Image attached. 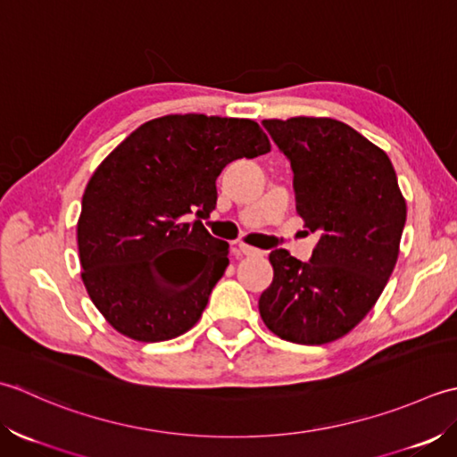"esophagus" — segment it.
I'll use <instances>...</instances> for the list:
<instances>
[{"instance_id":"1","label":"esophagus","mask_w":457,"mask_h":457,"mask_svg":"<svg viewBox=\"0 0 457 457\" xmlns=\"http://www.w3.org/2000/svg\"><path fill=\"white\" fill-rule=\"evenodd\" d=\"M238 248H240V253L245 254V256H262L264 254L262 250H258L254 246H248V245H245V242H242V245H238Z\"/></svg>"}]
</instances>
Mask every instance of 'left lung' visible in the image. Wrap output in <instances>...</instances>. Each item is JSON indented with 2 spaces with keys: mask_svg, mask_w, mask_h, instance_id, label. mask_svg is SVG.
Returning a JSON list of instances; mask_svg holds the SVG:
<instances>
[{
  "mask_svg": "<svg viewBox=\"0 0 457 457\" xmlns=\"http://www.w3.org/2000/svg\"><path fill=\"white\" fill-rule=\"evenodd\" d=\"M290 160L295 211L320 232L310 262L270 253L274 280L258 300L266 328L300 345L347 335L372 310L393 274L406 222L388 155L333 118L264 120Z\"/></svg>",
  "mask_w": 457,
  "mask_h": 457,
  "instance_id": "1",
  "label": "left lung"
}]
</instances>
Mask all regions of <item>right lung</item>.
<instances>
[{
    "label": "right lung",
    "instance_id": "1",
    "mask_svg": "<svg viewBox=\"0 0 457 457\" xmlns=\"http://www.w3.org/2000/svg\"><path fill=\"white\" fill-rule=\"evenodd\" d=\"M268 152L254 120L167 114L108 154L82 195L77 242L82 282L112 328L157 343L199 321L228 266V242L201 222L217 204V177Z\"/></svg>",
    "mask_w": 457,
    "mask_h": 457
}]
</instances>
